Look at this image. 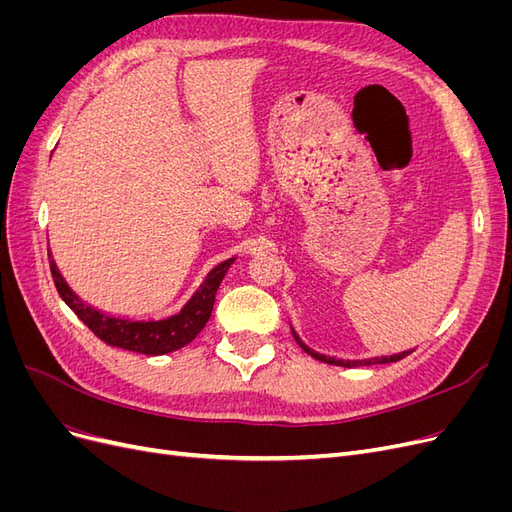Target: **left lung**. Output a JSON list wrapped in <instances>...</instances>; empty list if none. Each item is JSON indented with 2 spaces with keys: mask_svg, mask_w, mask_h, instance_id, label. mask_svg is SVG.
Instances as JSON below:
<instances>
[{
  "mask_svg": "<svg viewBox=\"0 0 512 512\" xmlns=\"http://www.w3.org/2000/svg\"><path fill=\"white\" fill-rule=\"evenodd\" d=\"M292 335H294V339H297V344H299L309 356H314V359H318V361H322V363L339 365V367H359V365H376V363H395V361L404 359L406 354L412 352V350H406V352H399V354H393V356H376V359H365V361H342V359H333V356H324V354H318V352H314V350H309V348L301 342V339L297 337V333L292 331Z\"/></svg>",
  "mask_w": 512,
  "mask_h": 512,
  "instance_id": "1",
  "label": "left lung"
}]
</instances>
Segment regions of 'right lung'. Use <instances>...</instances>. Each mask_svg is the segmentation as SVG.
<instances>
[{
  "mask_svg": "<svg viewBox=\"0 0 512 512\" xmlns=\"http://www.w3.org/2000/svg\"><path fill=\"white\" fill-rule=\"evenodd\" d=\"M232 260L228 258L220 262L218 267L211 269L209 275L205 277V282L200 284V288L194 292V297L183 305L179 314L164 318V320H128V318H113L106 316L98 309L85 305L76 294L70 290L64 277H61L59 269L55 267V260L49 254V265H51V275L55 288L59 292V297L66 301V305L72 309V312L79 316L89 331L96 337H100L104 344L108 346H117L123 350H132V352H141V354H166L183 348L185 344H190L192 339L205 329V324L211 316L213 301H215V292L220 288V282L224 280V275L228 267L232 265Z\"/></svg>",
  "mask_w": 512,
  "mask_h": 512,
  "instance_id": "right-lung-1",
  "label": "right lung"
}]
</instances>
